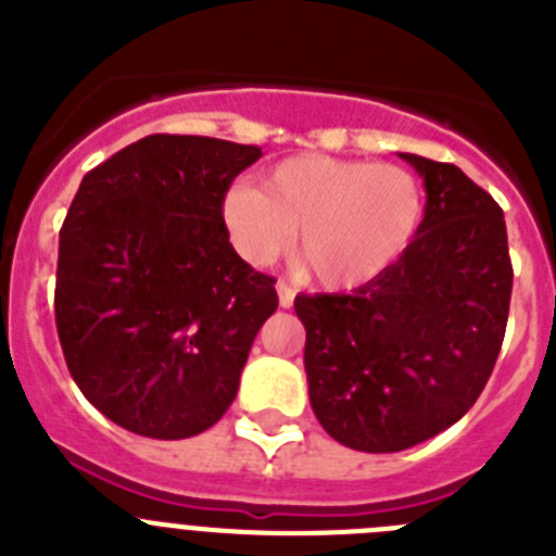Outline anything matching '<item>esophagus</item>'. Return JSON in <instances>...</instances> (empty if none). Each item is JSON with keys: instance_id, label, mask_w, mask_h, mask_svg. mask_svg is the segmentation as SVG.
I'll list each match as a JSON object with an SVG mask.
<instances>
[{"instance_id": "obj_1", "label": "esophagus", "mask_w": 556, "mask_h": 556, "mask_svg": "<svg viewBox=\"0 0 556 556\" xmlns=\"http://www.w3.org/2000/svg\"><path fill=\"white\" fill-rule=\"evenodd\" d=\"M275 292H278V303H281V308H292V303H294V289L289 287V283L278 281V283H275Z\"/></svg>"}]
</instances>
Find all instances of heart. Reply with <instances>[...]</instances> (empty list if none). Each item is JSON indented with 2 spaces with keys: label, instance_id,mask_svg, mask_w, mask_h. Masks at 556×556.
Listing matches in <instances>:
<instances>
[{
  "label": "heart",
  "instance_id": "b5f03b06",
  "mask_svg": "<svg viewBox=\"0 0 556 556\" xmlns=\"http://www.w3.org/2000/svg\"><path fill=\"white\" fill-rule=\"evenodd\" d=\"M424 211V186L404 166L308 152L275 164L262 189L230 186L223 223L253 267L278 258L298 227L294 262L320 287L353 289L401 262Z\"/></svg>",
  "mask_w": 556,
  "mask_h": 556
}]
</instances>
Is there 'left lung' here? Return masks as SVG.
I'll use <instances>...</instances> for the list:
<instances>
[{"label":"left lung","instance_id":"obj_1","mask_svg":"<svg viewBox=\"0 0 556 556\" xmlns=\"http://www.w3.org/2000/svg\"><path fill=\"white\" fill-rule=\"evenodd\" d=\"M424 178L412 248L351 294H298L308 401L353 451L395 454L454 426L488 384L507 331V223L454 164L397 152Z\"/></svg>","mask_w":556,"mask_h":556}]
</instances>
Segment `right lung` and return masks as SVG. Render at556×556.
<instances>
[{"mask_svg": "<svg viewBox=\"0 0 556 556\" xmlns=\"http://www.w3.org/2000/svg\"><path fill=\"white\" fill-rule=\"evenodd\" d=\"M262 159L208 136H147L91 169L61 228L55 323L83 395L122 429L184 440L233 404L273 278L228 242L223 200Z\"/></svg>", "mask_w": 556, "mask_h": 556, "instance_id": "obj_1", "label": "right lung"}]
</instances>
